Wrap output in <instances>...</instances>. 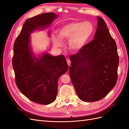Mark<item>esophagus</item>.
Masks as SVG:
<instances>
[{
    "label": "esophagus",
    "mask_w": 129,
    "mask_h": 129,
    "mask_svg": "<svg viewBox=\"0 0 129 129\" xmlns=\"http://www.w3.org/2000/svg\"><path fill=\"white\" fill-rule=\"evenodd\" d=\"M67 63H68V66H69L70 64H71V60H70V59H69V58H67Z\"/></svg>",
    "instance_id": "esophagus-1"
}]
</instances>
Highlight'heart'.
<instances>
[{
    "mask_svg": "<svg viewBox=\"0 0 129 129\" xmlns=\"http://www.w3.org/2000/svg\"><path fill=\"white\" fill-rule=\"evenodd\" d=\"M94 31L93 25L90 22H72L62 26L58 30V37L53 38L54 45L62 46L61 40H68L70 49L79 51L82 49L91 37Z\"/></svg>",
    "mask_w": 129,
    "mask_h": 129,
    "instance_id": "b5f03b06",
    "label": "heart"
}]
</instances>
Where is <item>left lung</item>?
<instances>
[{"label": "left lung", "mask_w": 129, "mask_h": 129, "mask_svg": "<svg viewBox=\"0 0 129 129\" xmlns=\"http://www.w3.org/2000/svg\"><path fill=\"white\" fill-rule=\"evenodd\" d=\"M94 39L70 56L69 73L79 98L95 102L106 96L117 80L119 57L116 42L103 19L97 17Z\"/></svg>", "instance_id": "8db88e82"}]
</instances>
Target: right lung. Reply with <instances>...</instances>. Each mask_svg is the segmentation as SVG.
<instances>
[{"label":"right lung","mask_w":129,"mask_h":129,"mask_svg":"<svg viewBox=\"0 0 129 129\" xmlns=\"http://www.w3.org/2000/svg\"><path fill=\"white\" fill-rule=\"evenodd\" d=\"M58 17L50 12L27 19L14 44L12 66L17 86L22 94L37 103L49 104L55 101L58 79L67 72L68 66L63 55L54 56L45 52L36 56L30 34L49 27Z\"/></svg>","instance_id":"right-lung-1"}]
</instances>
